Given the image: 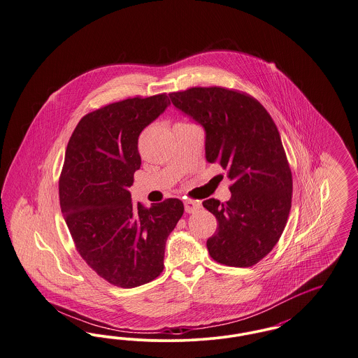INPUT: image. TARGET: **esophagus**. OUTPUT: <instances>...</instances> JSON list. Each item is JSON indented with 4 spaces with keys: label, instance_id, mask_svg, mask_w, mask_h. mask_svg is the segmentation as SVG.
Wrapping results in <instances>:
<instances>
[{
    "label": "esophagus",
    "instance_id": "esophagus-1",
    "mask_svg": "<svg viewBox=\"0 0 358 358\" xmlns=\"http://www.w3.org/2000/svg\"><path fill=\"white\" fill-rule=\"evenodd\" d=\"M184 205H185V212H187V213H194V212L199 210L200 206H201L200 203H197V201H194V200H185Z\"/></svg>",
    "mask_w": 358,
    "mask_h": 358
}]
</instances>
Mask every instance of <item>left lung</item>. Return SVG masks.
<instances>
[{
	"instance_id": "left-lung-1",
	"label": "left lung",
	"mask_w": 358,
	"mask_h": 358,
	"mask_svg": "<svg viewBox=\"0 0 358 358\" xmlns=\"http://www.w3.org/2000/svg\"><path fill=\"white\" fill-rule=\"evenodd\" d=\"M171 103L203 124L205 157L232 184L231 199L205 200L216 232L209 255L225 266L251 267L273 251L289 219L292 174L278 127L254 96L225 87L171 92Z\"/></svg>"
}]
</instances>
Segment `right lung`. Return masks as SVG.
<instances>
[{
  "mask_svg": "<svg viewBox=\"0 0 358 358\" xmlns=\"http://www.w3.org/2000/svg\"><path fill=\"white\" fill-rule=\"evenodd\" d=\"M171 104L134 96L85 114L69 138L59 178L60 208L75 248L108 283L133 289L164 271L165 244L184 213L178 199L133 205L138 136Z\"/></svg>",
  "mask_w": 358,
  "mask_h": 358,
  "instance_id": "1",
  "label": "right lung"
}]
</instances>
